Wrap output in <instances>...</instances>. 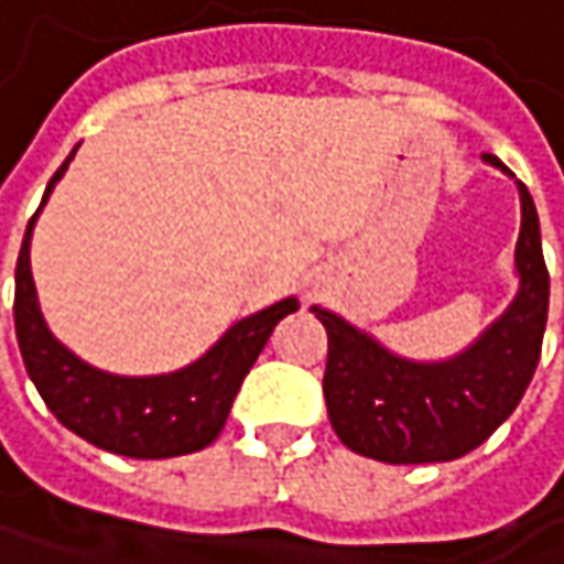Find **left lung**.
I'll return each instance as SVG.
<instances>
[{
  "instance_id": "8db88e82",
  "label": "left lung",
  "mask_w": 564,
  "mask_h": 564,
  "mask_svg": "<svg viewBox=\"0 0 564 564\" xmlns=\"http://www.w3.org/2000/svg\"><path fill=\"white\" fill-rule=\"evenodd\" d=\"M487 160L509 172L496 156L487 153ZM518 194V294L462 355L436 364L399 358L348 319L314 307L329 336L323 395L333 430L351 452L386 465L452 462L489 440L518 408L540 360L550 311L536 206L521 182Z\"/></svg>"
}]
</instances>
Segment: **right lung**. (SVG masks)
<instances>
[{
    "label": "right lung",
    "instance_id": "right-lung-1",
    "mask_svg": "<svg viewBox=\"0 0 564 564\" xmlns=\"http://www.w3.org/2000/svg\"><path fill=\"white\" fill-rule=\"evenodd\" d=\"M72 160L75 153L50 178L43 204ZM40 209L28 223L14 267V333L28 377L46 408L80 440L124 458H175L206 448L226 426L231 401L253 360L260 358L275 323L297 311V297L275 301L267 311L238 319L204 358L175 373H106L72 355L40 314L31 272V235Z\"/></svg>",
    "mask_w": 564,
    "mask_h": 564
}]
</instances>
